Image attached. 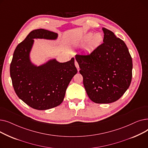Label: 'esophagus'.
<instances>
[{"instance_id": "esophagus-1", "label": "esophagus", "mask_w": 148, "mask_h": 148, "mask_svg": "<svg viewBox=\"0 0 148 148\" xmlns=\"http://www.w3.org/2000/svg\"><path fill=\"white\" fill-rule=\"evenodd\" d=\"M75 66H76V68H77V70H78V71H79L80 68H79V65L78 63H77V61H75Z\"/></svg>"}]
</instances>
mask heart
Instances as JSON below:
<instances>
[{"label": "heart", "instance_id": "heart-1", "mask_svg": "<svg viewBox=\"0 0 148 148\" xmlns=\"http://www.w3.org/2000/svg\"><path fill=\"white\" fill-rule=\"evenodd\" d=\"M104 40L103 35L98 32L95 34L92 32H89L85 35L82 40V43H87L85 50L88 51H91L96 49L102 44Z\"/></svg>", "mask_w": 148, "mask_h": 148}]
</instances>
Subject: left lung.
<instances>
[{"mask_svg":"<svg viewBox=\"0 0 148 148\" xmlns=\"http://www.w3.org/2000/svg\"><path fill=\"white\" fill-rule=\"evenodd\" d=\"M103 43L88 54H77L80 73L89 98L98 104L119 99L129 88L133 62L127 47L106 28Z\"/></svg>","mask_w":148,"mask_h":148,"instance_id":"obj_1","label":"left lung"}]
</instances>
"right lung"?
Returning <instances> with one entry per match:
<instances>
[{
    "label": "right lung",
    "instance_id": "obj_1",
    "mask_svg": "<svg viewBox=\"0 0 148 148\" xmlns=\"http://www.w3.org/2000/svg\"><path fill=\"white\" fill-rule=\"evenodd\" d=\"M58 37L57 33L47 30H34L13 54L10 75L14 90L23 102L36 110H47L60 105L69 82L77 73L74 58L63 63L51 58L39 65L31 60L35 39L54 41Z\"/></svg>",
    "mask_w": 148,
    "mask_h": 148
}]
</instances>
